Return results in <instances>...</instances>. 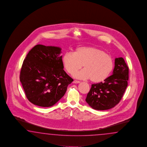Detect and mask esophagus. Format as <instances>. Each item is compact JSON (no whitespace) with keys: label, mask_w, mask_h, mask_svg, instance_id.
Masks as SVG:
<instances>
[{"label":"esophagus","mask_w":147,"mask_h":147,"mask_svg":"<svg viewBox=\"0 0 147 147\" xmlns=\"http://www.w3.org/2000/svg\"><path fill=\"white\" fill-rule=\"evenodd\" d=\"M73 82L74 84H79L80 82L79 81H78V80H74V81H73Z\"/></svg>","instance_id":"34e87169"}]
</instances>
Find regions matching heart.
<instances>
[{"label":"heart","instance_id":"obj_1","mask_svg":"<svg viewBox=\"0 0 147 147\" xmlns=\"http://www.w3.org/2000/svg\"><path fill=\"white\" fill-rule=\"evenodd\" d=\"M63 65L67 72L74 74L75 78L89 79L95 83L105 80L113 68V58L103 50L94 47L78 48L75 52L66 53L63 57Z\"/></svg>","mask_w":147,"mask_h":147}]
</instances>
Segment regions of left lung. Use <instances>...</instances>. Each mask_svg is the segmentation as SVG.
Returning a JSON list of instances; mask_svg holds the SVG:
<instances>
[{"label": "left lung", "instance_id": "8db88e82", "mask_svg": "<svg viewBox=\"0 0 147 147\" xmlns=\"http://www.w3.org/2000/svg\"><path fill=\"white\" fill-rule=\"evenodd\" d=\"M129 68L122 57L116 58L113 75L103 82L91 85L86 101L92 109H109L121 100L128 86Z\"/></svg>", "mask_w": 147, "mask_h": 147}]
</instances>
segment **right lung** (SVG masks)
Masks as SVG:
<instances>
[{
	"instance_id": "add662e5",
	"label": "right lung",
	"mask_w": 147,
	"mask_h": 147,
	"mask_svg": "<svg viewBox=\"0 0 147 147\" xmlns=\"http://www.w3.org/2000/svg\"><path fill=\"white\" fill-rule=\"evenodd\" d=\"M61 53L60 47L37 45L24 60L20 81L26 97L34 105L53 106L74 80L63 69Z\"/></svg>"
}]
</instances>
